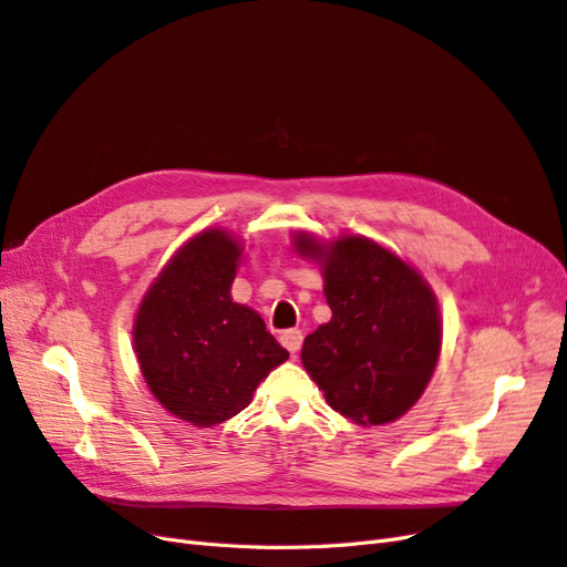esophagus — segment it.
I'll use <instances>...</instances> for the list:
<instances>
[{"instance_id":"1","label":"esophagus","mask_w":567,"mask_h":567,"mask_svg":"<svg viewBox=\"0 0 567 567\" xmlns=\"http://www.w3.org/2000/svg\"><path fill=\"white\" fill-rule=\"evenodd\" d=\"M281 344L296 355L298 351H300V347H302V332L300 330H286L284 334H281Z\"/></svg>"}]
</instances>
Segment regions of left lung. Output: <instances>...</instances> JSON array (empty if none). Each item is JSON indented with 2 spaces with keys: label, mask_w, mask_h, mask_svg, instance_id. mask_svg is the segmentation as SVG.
Wrapping results in <instances>:
<instances>
[{
  "label": "left lung",
  "mask_w": 567,
  "mask_h": 567,
  "mask_svg": "<svg viewBox=\"0 0 567 567\" xmlns=\"http://www.w3.org/2000/svg\"><path fill=\"white\" fill-rule=\"evenodd\" d=\"M319 262L332 319L305 337L302 365L334 412L358 425L393 423L419 402L437 368L442 316L421 271L362 235H292Z\"/></svg>",
  "instance_id": "left-lung-1"
}]
</instances>
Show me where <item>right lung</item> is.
Wrapping results in <instances>:
<instances>
[{"label": "right lung", "instance_id": "obj_1", "mask_svg": "<svg viewBox=\"0 0 567 567\" xmlns=\"http://www.w3.org/2000/svg\"><path fill=\"white\" fill-rule=\"evenodd\" d=\"M241 256L233 233H197L157 271L134 313L132 342L148 391L195 427L237 416L288 358L260 313L230 296Z\"/></svg>", "mask_w": 567, "mask_h": 567}]
</instances>
